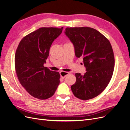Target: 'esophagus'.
Masks as SVG:
<instances>
[{
	"instance_id": "34e87169",
	"label": "esophagus",
	"mask_w": 130,
	"mask_h": 130,
	"mask_svg": "<svg viewBox=\"0 0 130 130\" xmlns=\"http://www.w3.org/2000/svg\"><path fill=\"white\" fill-rule=\"evenodd\" d=\"M69 74V72H64V71H61L60 72V75L61 78H65L67 75Z\"/></svg>"
}]
</instances>
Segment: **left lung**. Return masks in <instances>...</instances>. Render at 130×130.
Segmentation results:
<instances>
[{"label": "left lung", "instance_id": "8db88e82", "mask_svg": "<svg viewBox=\"0 0 130 130\" xmlns=\"http://www.w3.org/2000/svg\"><path fill=\"white\" fill-rule=\"evenodd\" d=\"M64 33L74 46L75 56L83 59L86 71L84 75L75 74L71 90L78 99H92L103 92L111 79L115 65L111 45L92 28H66Z\"/></svg>", "mask_w": 130, "mask_h": 130}]
</instances>
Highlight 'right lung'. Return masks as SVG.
I'll return each instance as SVG.
<instances>
[{"instance_id":"right-lung-1","label":"right lung","mask_w":130,"mask_h":130,"mask_svg":"<svg viewBox=\"0 0 130 130\" xmlns=\"http://www.w3.org/2000/svg\"><path fill=\"white\" fill-rule=\"evenodd\" d=\"M62 28L42 27L24 37L18 46L15 69L21 85L32 96L45 100L54 95L60 74L44 66L53 42Z\"/></svg>"}]
</instances>
